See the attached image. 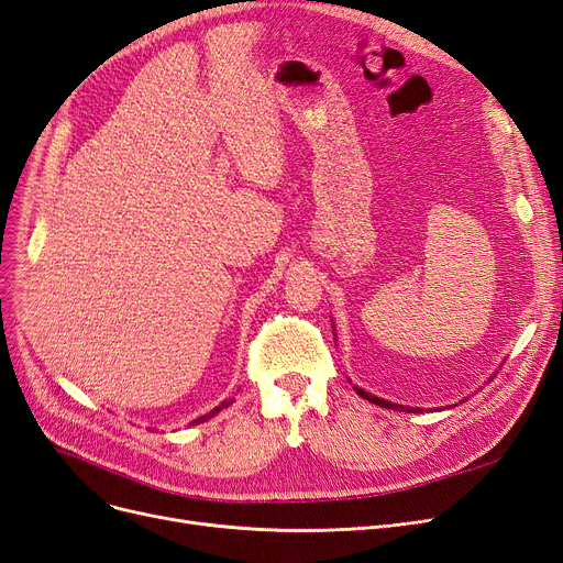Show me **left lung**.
<instances>
[{
  "label": "left lung",
  "mask_w": 563,
  "mask_h": 563,
  "mask_svg": "<svg viewBox=\"0 0 563 563\" xmlns=\"http://www.w3.org/2000/svg\"><path fill=\"white\" fill-rule=\"evenodd\" d=\"M353 390H355L360 397H363V399H367V401L376 404V407L395 409V411H407V413H416V411H420V409H413V407H401V404H393V401H388V399H380V397H376V395H372V393H365L363 388H357V386H353Z\"/></svg>",
  "instance_id": "1"
}]
</instances>
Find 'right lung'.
I'll use <instances>...</instances> for the list:
<instances>
[{
  "mask_svg": "<svg viewBox=\"0 0 563 563\" xmlns=\"http://www.w3.org/2000/svg\"><path fill=\"white\" fill-rule=\"evenodd\" d=\"M229 404H233V401H229V399H227V401H221V404H219V407H214V409H212L210 413H206V416H200V418H196V420H194V422H189V424H198V422H206V420H210V418H212V416H217V413H219V411H221L223 407H229Z\"/></svg>",
  "mask_w": 563,
  "mask_h": 563,
  "instance_id": "right-lung-1",
  "label": "right lung"
}]
</instances>
